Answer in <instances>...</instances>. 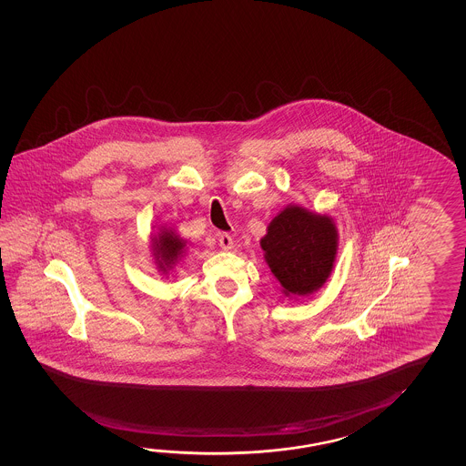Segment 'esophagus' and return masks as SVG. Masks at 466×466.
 Returning a JSON list of instances; mask_svg holds the SVG:
<instances>
[{"label": "esophagus", "instance_id": "esophagus-1", "mask_svg": "<svg viewBox=\"0 0 466 466\" xmlns=\"http://www.w3.org/2000/svg\"><path fill=\"white\" fill-rule=\"evenodd\" d=\"M218 240H219L222 250H230V248L234 247L232 237H230L229 234H226V232H221V234L218 236Z\"/></svg>", "mask_w": 466, "mask_h": 466}]
</instances>
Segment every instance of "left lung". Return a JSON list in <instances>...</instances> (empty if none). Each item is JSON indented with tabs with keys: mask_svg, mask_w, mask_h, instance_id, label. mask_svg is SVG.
Here are the masks:
<instances>
[{
	"mask_svg": "<svg viewBox=\"0 0 466 466\" xmlns=\"http://www.w3.org/2000/svg\"><path fill=\"white\" fill-rule=\"evenodd\" d=\"M271 273L289 298L309 296L327 282L338 250V230L329 216L289 205L259 240Z\"/></svg>",
	"mask_w": 466,
	"mask_h": 466,
	"instance_id": "obj_1",
	"label": "left lung"
}]
</instances>
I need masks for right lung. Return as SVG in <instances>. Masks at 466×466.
I'll use <instances>...</instances> for the list:
<instances>
[{"label": "right lung", "mask_w": 466, "mask_h": 466, "mask_svg": "<svg viewBox=\"0 0 466 466\" xmlns=\"http://www.w3.org/2000/svg\"><path fill=\"white\" fill-rule=\"evenodd\" d=\"M151 240H153L151 247H153L156 263L160 271L167 275L168 271L176 267L178 258L184 255L187 242L170 229H160L159 234L154 236Z\"/></svg>", "instance_id": "1"}]
</instances>
